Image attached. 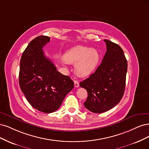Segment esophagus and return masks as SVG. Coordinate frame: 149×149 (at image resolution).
Here are the masks:
<instances>
[{
  "label": "esophagus",
  "mask_w": 149,
  "mask_h": 149,
  "mask_svg": "<svg viewBox=\"0 0 149 149\" xmlns=\"http://www.w3.org/2000/svg\"><path fill=\"white\" fill-rule=\"evenodd\" d=\"M74 86H75V87H76V88L79 87V83L78 80H75L74 81Z\"/></svg>",
  "instance_id": "esophagus-1"
}]
</instances>
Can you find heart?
Returning a JSON list of instances; mask_svg holds the SVG:
<instances>
[{
	"instance_id": "obj_1",
	"label": "heart",
	"mask_w": 149,
	"mask_h": 149,
	"mask_svg": "<svg viewBox=\"0 0 149 149\" xmlns=\"http://www.w3.org/2000/svg\"><path fill=\"white\" fill-rule=\"evenodd\" d=\"M64 59L69 63H77L76 73L79 76L84 77L94 71L98 65L100 56L97 50L83 46H77L67 51Z\"/></svg>"
}]
</instances>
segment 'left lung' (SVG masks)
Masks as SVG:
<instances>
[{"label": "left lung", "instance_id": "8db88e82", "mask_svg": "<svg viewBox=\"0 0 149 149\" xmlns=\"http://www.w3.org/2000/svg\"><path fill=\"white\" fill-rule=\"evenodd\" d=\"M107 52L95 72L80 83L87 91L84 103L91 112L102 113L119 103L126 85L127 62L123 50L118 45L104 40Z\"/></svg>", "mask_w": 149, "mask_h": 149}]
</instances>
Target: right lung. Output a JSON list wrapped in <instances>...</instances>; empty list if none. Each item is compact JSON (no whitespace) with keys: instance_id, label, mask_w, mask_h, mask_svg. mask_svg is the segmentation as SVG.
<instances>
[{"instance_id":"add662e5","label":"right lung","mask_w":149,"mask_h":149,"mask_svg":"<svg viewBox=\"0 0 149 149\" xmlns=\"http://www.w3.org/2000/svg\"><path fill=\"white\" fill-rule=\"evenodd\" d=\"M49 41V37L40 36L28 44L22 56L19 72V84L27 101L46 113L56 111L74 87L69 77L57 71L45 56L42 47Z\"/></svg>"}]
</instances>
